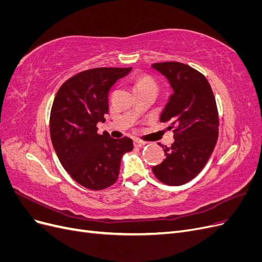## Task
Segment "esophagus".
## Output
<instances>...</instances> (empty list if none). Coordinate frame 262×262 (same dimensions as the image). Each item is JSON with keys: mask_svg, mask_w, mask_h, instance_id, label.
<instances>
[{"mask_svg": "<svg viewBox=\"0 0 262 262\" xmlns=\"http://www.w3.org/2000/svg\"><path fill=\"white\" fill-rule=\"evenodd\" d=\"M133 144L136 147H143L146 145V142H143V141H139V140H134Z\"/></svg>", "mask_w": 262, "mask_h": 262, "instance_id": "1", "label": "esophagus"}]
</instances>
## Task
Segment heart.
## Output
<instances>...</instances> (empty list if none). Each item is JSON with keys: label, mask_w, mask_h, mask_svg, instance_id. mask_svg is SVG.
<instances>
[{"label": "heart", "mask_w": 262, "mask_h": 262, "mask_svg": "<svg viewBox=\"0 0 262 262\" xmlns=\"http://www.w3.org/2000/svg\"><path fill=\"white\" fill-rule=\"evenodd\" d=\"M146 90H156L157 83L154 77L149 74H140L134 78V91H146Z\"/></svg>", "instance_id": "heart-1"}]
</instances>
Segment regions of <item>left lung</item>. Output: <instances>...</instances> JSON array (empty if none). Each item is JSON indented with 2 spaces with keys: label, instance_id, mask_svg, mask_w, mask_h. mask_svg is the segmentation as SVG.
I'll use <instances>...</instances> for the list:
<instances>
[{
  "label": "left lung",
  "instance_id": "left-lung-1",
  "mask_svg": "<svg viewBox=\"0 0 262 262\" xmlns=\"http://www.w3.org/2000/svg\"><path fill=\"white\" fill-rule=\"evenodd\" d=\"M167 77L173 91L161 116L168 122L175 142L165 146V160L152 168L155 177L168 186L192 180L207 165L219 137V113L211 85L199 71L180 62L152 66Z\"/></svg>",
  "mask_w": 262,
  "mask_h": 262
}]
</instances>
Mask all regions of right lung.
<instances>
[{
  "label": "right lung",
  "instance_id": "obj_1",
  "mask_svg": "<svg viewBox=\"0 0 262 262\" xmlns=\"http://www.w3.org/2000/svg\"><path fill=\"white\" fill-rule=\"evenodd\" d=\"M132 68L83 71L61 85L50 113V136L59 161L77 184L98 191L119 177L121 157L133 149L130 138L98 134L108 114V93Z\"/></svg>",
  "mask_w": 262,
  "mask_h": 262
}]
</instances>
